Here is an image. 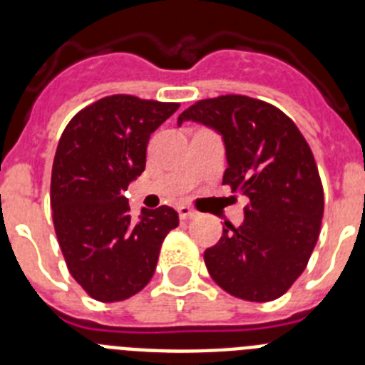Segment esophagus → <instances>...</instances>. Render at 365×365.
<instances>
[{"instance_id":"obj_1","label":"esophagus","mask_w":365,"mask_h":365,"mask_svg":"<svg viewBox=\"0 0 365 365\" xmlns=\"http://www.w3.org/2000/svg\"><path fill=\"white\" fill-rule=\"evenodd\" d=\"M177 212H179V217L182 219V221H192V219L197 217V212L192 210V208L186 205H180L179 208H177Z\"/></svg>"}]
</instances>
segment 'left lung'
Segmentation results:
<instances>
[{"label":"left lung","mask_w":365,"mask_h":365,"mask_svg":"<svg viewBox=\"0 0 365 365\" xmlns=\"http://www.w3.org/2000/svg\"><path fill=\"white\" fill-rule=\"evenodd\" d=\"M186 120L222 135V185L248 201L243 225L225 222L217 245L205 250L206 269L235 298H279L307 267L324 217V186L307 140L282 109L245 95L199 100L177 124Z\"/></svg>","instance_id":"8db88e82"}]
</instances>
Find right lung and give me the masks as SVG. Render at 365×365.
<instances>
[{"label":"right lung","mask_w":365,"mask_h":365,"mask_svg":"<svg viewBox=\"0 0 365 365\" xmlns=\"http://www.w3.org/2000/svg\"><path fill=\"white\" fill-rule=\"evenodd\" d=\"M179 109L175 102L111 95L66 125L51 175V206L67 269L91 298H131L150 283L168 232L179 227L170 206L143 208L138 221L124 197L146 168L150 135Z\"/></svg>","instance_id":"obj_1"}]
</instances>
